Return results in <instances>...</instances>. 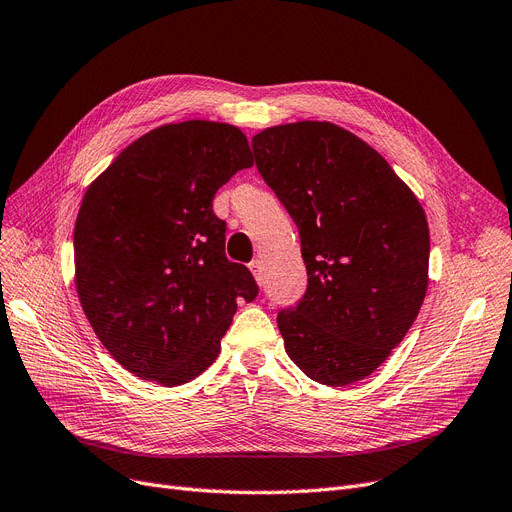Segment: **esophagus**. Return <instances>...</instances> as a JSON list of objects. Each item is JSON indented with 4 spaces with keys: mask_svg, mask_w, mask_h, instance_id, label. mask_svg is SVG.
I'll return each mask as SVG.
<instances>
[{
    "mask_svg": "<svg viewBox=\"0 0 512 512\" xmlns=\"http://www.w3.org/2000/svg\"><path fill=\"white\" fill-rule=\"evenodd\" d=\"M249 268H251V272H253L255 280H257L259 285H261V282H263V268H261V261H259V259L251 261V263H249Z\"/></svg>",
    "mask_w": 512,
    "mask_h": 512,
    "instance_id": "obj_1",
    "label": "esophagus"
}]
</instances>
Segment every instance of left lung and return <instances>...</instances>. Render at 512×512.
Segmentation results:
<instances>
[{
    "instance_id": "1",
    "label": "left lung",
    "mask_w": 512,
    "mask_h": 512,
    "mask_svg": "<svg viewBox=\"0 0 512 512\" xmlns=\"http://www.w3.org/2000/svg\"><path fill=\"white\" fill-rule=\"evenodd\" d=\"M259 175L295 221L308 287L276 323L314 382L346 386L403 342L428 287L424 208L352 132L297 122L253 137Z\"/></svg>"
}]
</instances>
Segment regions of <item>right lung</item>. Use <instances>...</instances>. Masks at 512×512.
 Returning <instances> with one entry per match:
<instances>
[{"label": "right lung", "mask_w": 512, "mask_h": 512, "mask_svg": "<svg viewBox=\"0 0 512 512\" xmlns=\"http://www.w3.org/2000/svg\"><path fill=\"white\" fill-rule=\"evenodd\" d=\"M253 166L236 126L189 120L130 143L94 181L73 232L75 287L94 333L143 380L179 386L219 354L240 299L259 293L225 257L217 189Z\"/></svg>", "instance_id": "1"}]
</instances>
